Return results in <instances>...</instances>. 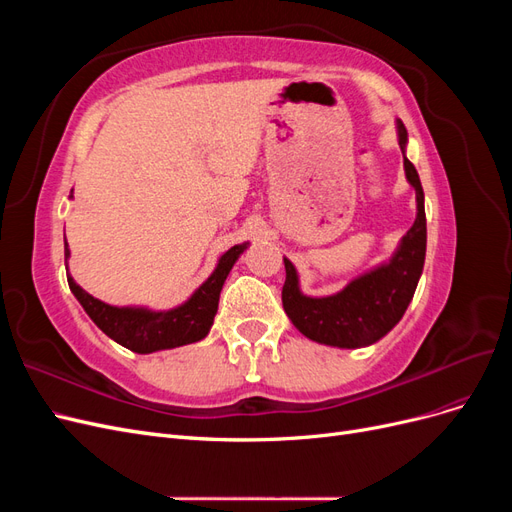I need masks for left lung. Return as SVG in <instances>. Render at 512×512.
I'll return each mask as SVG.
<instances>
[{
    "label": "left lung",
    "mask_w": 512,
    "mask_h": 512,
    "mask_svg": "<svg viewBox=\"0 0 512 512\" xmlns=\"http://www.w3.org/2000/svg\"><path fill=\"white\" fill-rule=\"evenodd\" d=\"M397 141L404 153L406 179L416 192V220L401 237L395 254L327 297L303 294L297 269L284 258V312L294 327L312 342L335 348H365L376 344L406 314L414 297L425 265L427 220L421 179L414 164L406 158L408 132L401 119H397Z\"/></svg>",
    "instance_id": "obj_1"
}]
</instances>
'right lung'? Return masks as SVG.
<instances>
[{
	"mask_svg": "<svg viewBox=\"0 0 512 512\" xmlns=\"http://www.w3.org/2000/svg\"><path fill=\"white\" fill-rule=\"evenodd\" d=\"M72 198V196H70ZM250 243L232 245L228 252H224L215 265L213 273L200 284L188 301L173 309H149L138 305H108L96 297H91L79 284L72 280L68 273L70 290L83 305L87 316L98 324V329L106 333L113 342L121 344L138 354H149L158 350L179 348L185 344H194L205 339L211 331V324L215 314H218L220 292L226 282V277L232 265L239 260V256L247 250ZM64 252L66 260L70 258V247L64 237Z\"/></svg>",
	"mask_w": 512,
	"mask_h": 512,
	"instance_id": "obj_1",
	"label": "right lung"
}]
</instances>
